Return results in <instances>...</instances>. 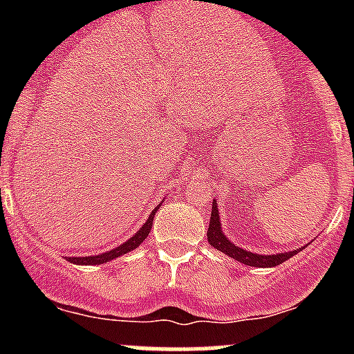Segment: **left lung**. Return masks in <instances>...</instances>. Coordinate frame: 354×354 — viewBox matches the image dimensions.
Here are the masks:
<instances>
[{"label": "left lung", "instance_id": "1", "mask_svg": "<svg viewBox=\"0 0 354 354\" xmlns=\"http://www.w3.org/2000/svg\"><path fill=\"white\" fill-rule=\"evenodd\" d=\"M207 240L209 245L214 246L216 250L223 252L224 255L231 257V259L238 260V262L245 263L250 267H276L279 263L286 262L288 259H291L292 255L298 253V250L295 252H284V253H276V255H259V253L246 252V250L240 248L234 243H231L226 238V234L221 230V219H219V210H217V202H212V214H210V223H209V231H207Z\"/></svg>", "mask_w": 354, "mask_h": 354}]
</instances>
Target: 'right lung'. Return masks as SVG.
Here are the masks:
<instances>
[{
    "mask_svg": "<svg viewBox=\"0 0 354 354\" xmlns=\"http://www.w3.org/2000/svg\"><path fill=\"white\" fill-rule=\"evenodd\" d=\"M157 209H159V205H157L156 209L152 210V214H151V216H149L147 223H145L144 226H142L140 230H138L137 233H135L133 236L130 238V240L124 241L123 245L116 246V248H113V250H111V252L101 253V255L66 257V260L70 263H75V266H101V263H106V262H109V260L118 259V257H121V255H124V253L131 252V250H135V248H137V246H140L142 243H144V240L149 236V233H151L152 221H154V216H156Z\"/></svg>",
    "mask_w": 354,
    "mask_h": 354,
    "instance_id": "right-lung-1",
    "label": "right lung"
}]
</instances>
